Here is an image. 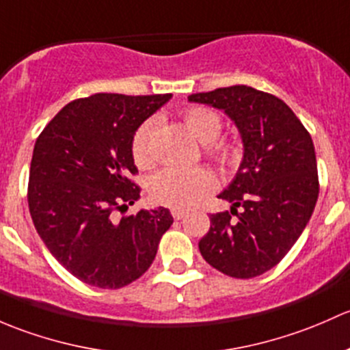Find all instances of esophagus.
<instances>
[{
	"instance_id": "esophagus-1",
	"label": "esophagus",
	"mask_w": 350,
	"mask_h": 350,
	"mask_svg": "<svg viewBox=\"0 0 350 350\" xmlns=\"http://www.w3.org/2000/svg\"><path fill=\"white\" fill-rule=\"evenodd\" d=\"M172 215H174V219H176V221H180V219L185 217L187 211H183V208H172Z\"/></svg>"
}]
</instances>
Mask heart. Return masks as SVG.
Returning a JSON list of instances; mask_svg holds the SVG:
<instances>
[{"label": "heart", "instance_id": "1", "mask_svg": "<svg viewBox=\"0 0 350 350\" xmlns=\"http://www.w3.org/2000/svg\"><path fill=\"white\" fill-rule=\"evenodd\" d=\"M183 121L193 136L205 145V154L221 168L234 167L239 160L241 148L234 139H221L222 116L211 107H189L183 113ZM154 128L157 121L151 118L136 129L131 151L139 168L154 163ZM214 176L205 168H165L150 180V196L157 204L174 208H189L214 189Z\"/></svg>", "mask_w": 350, "mask_h": 350}]
</instances>
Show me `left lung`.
<instances>
[{"label": "left lung", "instance_id": "obj_1", "mask_svg": "<svg viewBox=\"0 0 350 350\" xmlns=\"http://www.w3.org/2000/svg\"><path fill=\"white\" fill-rule=\"evenodd\" d=\"M189 100L224 109L244 143L239 172L219 196L232 207L211 214L200 254L224 275L254 278L282 261L312 217L320 190L312 136L282 99L247 85Z\"/></svg>", "mask_w": 350, "mask_h": 350}]
</instances>
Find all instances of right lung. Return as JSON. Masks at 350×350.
Masks as SVG:
<instances>
[{
  "instance_id": "obj_1",
  "label": "right lung",
  "mask_w": 350,
  "mask_h": 350,
  "mask_svg": "<svg viewBox=\"0 0 350 350\" xmlns=\"http://www.w3.org/2000/svg\"><path fill=\"white\" fill-rule=\"evenodd\" d=\"M172 94H92L64 106L37 138L28 208L53 258L81 282L116 290L153 262L174 222L170 211L116 219L139 199L133 160L135 131Z\"/></svg>"
}]
</instances>
